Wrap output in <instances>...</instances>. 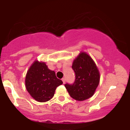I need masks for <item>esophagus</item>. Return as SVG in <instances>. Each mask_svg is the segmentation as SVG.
<instances>
[{
  "instance_id": "1",
  "label": "esophagus",
  "mask_w": 130,
  "mask_h": 130,
  "mask_svg": "<svg viewBox=\"0 0 130 130\" xmlns=\"http://www.w3.org/2000/svg\"><path fill=\"white\" fill-rule=\"evenodd\" d=\"M61 80H62V82H63V84H65V78H63L62 79H61Z\"/></svg>"
}]
</instances>
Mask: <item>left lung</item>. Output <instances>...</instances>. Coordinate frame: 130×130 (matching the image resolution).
Listing matches in <instances>:
<instances>
[{
    "label": "left lung",
    "mask_w": 130,
    "mask_h": 130,
    "mask_svg": "<svg viewBox=\"0 0 130 130\" xmlns=\"http://www.w3.org/2000/svg\"><path fill=\"white\" fill-rule=\"evenodd\" d=\"M72 68L75 80L73 84L65 85L69 94L77 101L91 98L100 81V73L93 59L86 52H80L73 60Z\"/></svg>",
    "instance_id": "8db88e82"
}]
</instances>
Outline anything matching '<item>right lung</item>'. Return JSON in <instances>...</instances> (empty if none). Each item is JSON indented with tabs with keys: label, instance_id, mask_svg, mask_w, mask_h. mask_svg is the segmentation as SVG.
<instances>
[{
	"label": "right lung",
	"instance_id": "obj_1",
	"mask_svg": "<svg viewBox=\"0 0 130 130\" xmlns=\"http://www.w3.org/2000/svg\"><path fill=\"white\" fill-rule=\"evenodd\" d=\"M62 84L53 70H50L44 62L38 60L30 66L25 78V86L29 94L41 103L50 100L57 87Z\"/></svg>",
	"mask_w": 130,
	"mask_h": 130
}]
</instances>
